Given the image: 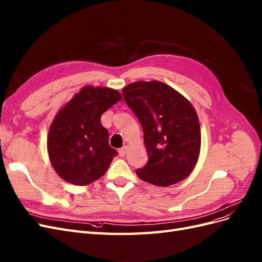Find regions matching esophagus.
<instances>
[{
	"mask_svg": "<svg viewBox=\"0 0 262 262\" xmlns=\"http://www.w3.org/2000/svg\"><path fill=\"white\" fill-rule=\"evenodd\" d=\"M127 151H128V147H127V146H124V147H122V148L119 150V154H120L121 157H125L126 154H127Z\"/></svg>",
	"mask_w": 262,
	"mask_h": 262,
	"instance_id": "34e87169",
	"label": "esophagus"
}]
</instances>
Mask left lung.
<instances>
[{"mask_svg":"<svg viewBox=\"0 0 262 262\" xmlns=\"http://www.w3.org/2000/svg\"><path fill=\"white\" fill-rule=\"evenodd\" d=\"M122 94L143 130L148 163L136 171L140 180L166 187L188 177L196 166L201 146L195 107L166 83L136 81Z\"/></svg>","mask_w":262,"mask_h":262,"instance_id":"obj_1","label":"left lung"}]
</instances>
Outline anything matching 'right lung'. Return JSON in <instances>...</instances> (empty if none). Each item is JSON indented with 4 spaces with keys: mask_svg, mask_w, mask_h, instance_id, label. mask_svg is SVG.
<instances>
[{
    "mask_svg": "<svg viewBox=\"0 0 262 262\" xmlns=\"http://www.w3.org/2000/svg\"><path fill=\"white\" fill-rule=\"evenodd\" d=\"M121 100L115 89L89 85L56 113L47 147L50 162L61 179L85 186L105 174L117 152L108 145L101 115Z\"/></svg>",
    "mask_w": 262,
    "mask_h": 262,
    "instance_id": "1",
    "label": "right lung"
}]
</instances>
